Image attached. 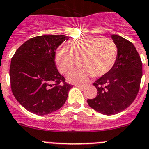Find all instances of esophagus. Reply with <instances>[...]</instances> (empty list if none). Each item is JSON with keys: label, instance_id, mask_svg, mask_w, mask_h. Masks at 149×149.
Wrapping results in <instances>:
<instances>
[{"label": "esophagus", "instance_id": "obj_1", "mask_svg": "<svg viewBox=\"0 0 149 149\" xmlns=\"http://www.w3.org/2000/svg\"><path fill=\"white\" fill-rule=\"evenodd\" d=\"M75 86L78 87V88H84V87H85V85H84V84H76V85Z\"/></svg>", "mask_w": 149, "mask_h": 149}]
</instances>
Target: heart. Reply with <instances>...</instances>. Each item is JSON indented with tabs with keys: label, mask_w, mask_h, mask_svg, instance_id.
<instances>
[{
	"label": "heart",
	"mask_w": 149,
	"mask_h": 149,
	"mask_svg": "<svg viewBox=\"0 0 149 149\" xmlns=\"http://www.w3.org/2000/svg\"><path fill=\"white\" fill-rule=\"evenodd\" d=\"M117 47L113 40L97 36H86L74 38L69 47L61 45L56 49V65L61 73L71 70L79 60L81 65L70 72V81H84L93 75L99 77L112 69L117 58Z\"/></svg>",
	"instance_id": "1"
}]
</instances>
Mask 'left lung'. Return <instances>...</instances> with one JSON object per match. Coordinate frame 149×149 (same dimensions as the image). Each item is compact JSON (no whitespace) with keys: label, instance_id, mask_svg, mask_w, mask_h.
I'll return each mask as SVG.
<instances>
[{"label":"left lung","instance_id":"8db88e82","mask_svg":"<svg viewBox=\"0 0 149 149\" xmlns=\"http://www.w3.org/2000/svg\"><path fill=\"white\" fill-rule=\"evenodd\" d=\"M111 38L117 47L116 62L108 73L93 83L97 95L88 100L91 108L105 115L116 114L131 105L143 76L141 59L133 44L118 35H112Z\"/></svg>","mask_w":149,"mask_h":149}]
</instances>
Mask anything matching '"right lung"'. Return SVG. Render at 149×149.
I'll return each instance as SVG.
<instances>
[{"instance_id": "right-lung-1", "label": "right lung", "mask_w": 149, "mask_h": 149, "mask_svg": "<svg viewBox=\"0 0 149 149\" xmlns=\"http://www.w3.org/2000/svg\"><path fill=\"white\" fill-rule=\"evenodd\" d=\"M69 37L63 35L36 36L24 42L12 58L9 77L13 93L25 109L47 115L64 105L72 85L56 68L58 47Z\"/></svg>"}]
</instances>
